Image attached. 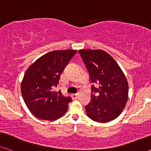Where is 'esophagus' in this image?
<instances>
[{"label":"esophagus","mask_w":151,"mask_h":151,"mask_svg":"<svg viewBox=\"0 0 151 151\" xmlns=\"http://www.w3.org/2000/svg\"><path fill=\"white\" fill-rule=\"evenodd\" d=\"M71 96H72V98H73V100H76V99L77 98V94L76 93H73L71 95Z\"/></svg>","instance_id":"1"}]
</instances>
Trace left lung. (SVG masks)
Here are the masks:
<instances>
[{
    "instance_id": "left-lung-1",
    "label": "left lung",
    "mask_w": 151,
    "mask_h": 151,
    "mask_svg": "<svg viewBox=\"0 0 151 151\" xmlns=\"http://www.w3.org/2000/svg\"><path fill=\"white\" fill-rule=\"evenodd\" d=\"M78 53L86 66L91 87V100L85 106L87 115L98 123L115 119L128 99V83L116 62L101 49H81Z\"/></svg>"
}]
</instances>
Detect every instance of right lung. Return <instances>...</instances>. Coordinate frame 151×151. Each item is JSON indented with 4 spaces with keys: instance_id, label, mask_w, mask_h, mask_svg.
I'll return each mask as SVG.
<instances>
[{
    "instance_id": "add662e5",
    "label": "right lung",
    "mask_w": 151,
    "mask_h": 151,
    "mask_svg": "<svg viewBox=\"0 0 151 151\" xmlns=\"http://www.w3.org/2000/svg\"><path fill=\"white\" fill-rule=\"evenodd\" d=\"M76 50H55L45 54L26 70L21 85L22 95L27 107L36 117L55 121L62 117L68 108L70 97L53 89L60 75Z\"/></svg>"
}]
</instances>
